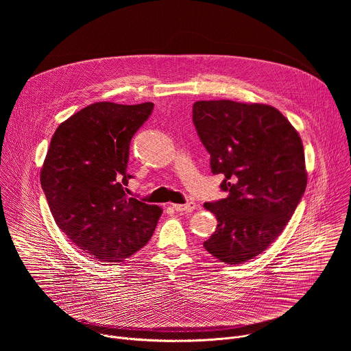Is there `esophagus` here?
I'll return each mask as SVG.
<instances>
[{"mask_svg":"<svg viewBox=\"0 0 351 351\" xmlns=\"http://www.w3.org/2000/svg\"><path fill=\"white\" fill-rule=\"evenodd\" d=\"M194 207H195V204L194 203H186V204H173L172 206V208L176 211V213H191L193 210H194Z\"/></svg>","mask_w":351,"mask_h":351,"instance_id":"esophagus-1","label":"esophagus"}]
</instances>
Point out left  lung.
Returning a JSON list of instances; mask_svg holds the SVG:
<instances>
[{"label":"left lung","instance_id":"1","mask_svg":"<svg viewBox=\"0 0 351 351\" xmlns=\"http://www.w3.org/2000/svg\"><path fill=\"white\" fill-rule=\"evenodd\" d=\"M193 123L225 178L226 198L206 203L218 221L204 247L226 264L265 252L283 232L307 186L303 141L274 107L230 99L197 101Z\"/></svg>","mask_w":351,"mask_h":351}]
</instances>
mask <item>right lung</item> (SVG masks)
<instances>
[{"label": "right lung", "instance_id": "right-lung-1", "mask_svg": "<svg viewBox=\"0 0 351 351\" xmlns=\"http://www.w3.org/2000/svg\"><path fill=\"white\" fill-rule=\"evenodd\" d=\"M153 103H94L56 130L40 182L58 228L99 263H122L152 239L162 210L126 194L133 134Z\"/></svg>", "mask_w": 351, "mask_h": 351}]
</instances>
